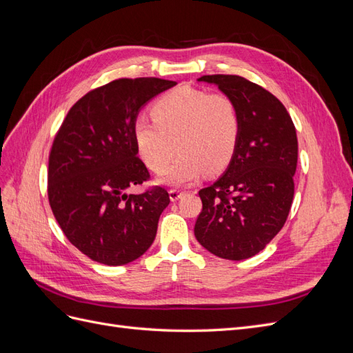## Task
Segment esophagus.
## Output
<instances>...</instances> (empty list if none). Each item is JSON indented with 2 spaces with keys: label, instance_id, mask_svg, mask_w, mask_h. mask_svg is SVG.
<instances>
[{
  "label": "esophagus",
  "instance_id": "obj_1",
  "mask_svg": "<svg viewBox=\"0 0 353 353\" xmlns=\"http://www.w3.org/2000/svg\"><path fill=\"white\" fill-rule=\"evenodd\" d=\"M183 194H184V191H181V190H176V188L169 190V199L172 201H176L178 199H181V196Z\"/></svg>",
  "mask_w": 353,
  "mask_h": 353
}]
</instances>
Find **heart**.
Segmentation results:
<instances>
[{"label": "heart", "mask_w": 353, "mask_h": 353, "mask_svg": "<svg viewBox=\"0 0 353 353\" xmlns=\"http://www.w3.org/2000/svg\"><path fill=\"white\" fill-rule=\"evenodd\" d=\"M153 116H137L132 126L143 162L153 172H160L176 146L181 152L160 174V183L187 185L199 179L205 169L216 172L228 165L241 126L237 105L228 95L183 87L159 99Z\"/></svg>", "instance_id": "1"}]
</instances>
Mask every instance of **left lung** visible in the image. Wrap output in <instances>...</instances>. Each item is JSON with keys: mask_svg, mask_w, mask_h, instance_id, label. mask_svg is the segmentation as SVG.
<instances>
[{"mask_svg": "<svg viewBox=\"0 0 353 353\" xmlns=\"http://www.w3.org/2000/svg\"><path fill=\"white\" fill-rule=\"evenodd\" d=\"M236 103L240 135L230 165L199 196L197 241L218 258L248 259L283 228L292 208L297 137L290 114L274 95L237 74H206Z\"/></svg>", "mask_w": 353, "mask_h": 353, "instance_id": "8db88e82", "label": "left lung"}]
</instances>
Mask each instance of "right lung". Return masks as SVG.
<instances>
[{
    "label": "right lung",
    "mask_w": 353,
    "mask_h": 353,
    "mask_svg": "<svg viewBox=\"0 0 353 353\" xmlns=\"http://www.w3.org/2000/svg\"><path fill=\"white\" fill-rule=\"evenodd\" d=\"M176 82L116 79L73 104L48 160V200L68 240L90 259L109 266L140 258L154 241L169 194L154 187L126 190L150 174L137 157L132 126L144 105Z\"/></svg>",
    "instance_id": "obj_1"
}]
</instances>
